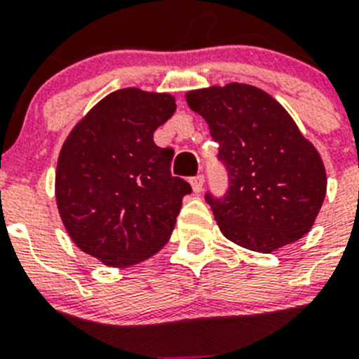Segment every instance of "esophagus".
Segmentation results:
<instances>
[{"mask_svg":"<svg viewBox=\"0 0 359 359\" xmlns=\"http://www.w3.org/2000/svg\"><path fill=\"white\" fill-rule=\"evenodd\" d=\"M203 183H205V177L199 174V176H194L192 180H190V187H192V190H194L196 194H199L203 190Z\"/></svg>","mask_w":359,"mask_h":359,"instance_id":"34e87169","label":"esophagus"}]
</instances>
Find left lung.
Masks as SVG:
<instances>
[{
    "label": "left lung",
    "instance_id": "1",
    "mask_svg": "<svg viewBox=\"0 0 359 359\" xmlns=\"http://www.w3.org/2000/svg\"><path fill=\"white\" fill-rule=\"evenodd\" d=\"M185 100L208 123L230 176L223 199L207 196L223 236L259 253L302 239L322 208L327 174L290 113L241 82L187 91Z\"/></svg>",
    "mask_w": 359,
    "mask_h": 359
}]
</instances>
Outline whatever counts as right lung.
Instances as JSON below:
<instances>
[{
	"label": "right lung",
	"instance_id": "obj_1",
	"mask_svg": "<svg viewBox=\"0 0 359 359\" xmlns=\"http://www.w3.org/2000/svg\"><path fill=\"white\" fill-rule=\"evenodd\" d=\"M174 111L170 93L123 88L95 104L62 144L59 215L77 248L104 266L129 268L160 252L192 192L170 176L172 151L152 140Z\"/></svg>",
	"mask_w": 359,
	"mask_h": 359
}]
</instances>
